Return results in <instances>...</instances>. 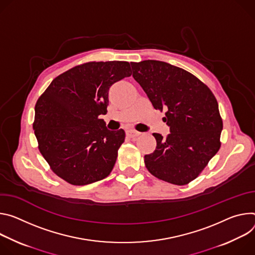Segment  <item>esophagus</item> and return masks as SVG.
<instances>
[{
    "label": "esophagus",
    "instance_id": "obj_1",
    "mask_svg": "<svg viewBox=\"0 0 255 255\" xmlns=\"http://www.w3.org/2000/svg\"><path fill=\"white\" fill-rule=\"evenodd\" d=\"M127 134L129 136V137H135L137 135H139V132L134 130V129H128L127 130Z\"/></svg>",
    "mask_w": 255,
    "mask_h": 255
}]
</instances>
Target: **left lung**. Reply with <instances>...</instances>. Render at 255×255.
Listing matches in <instances>:
<instances>
[{
    "label": "left lung",
    "instance_id": "left-lung-1",
    "mask_svg": "<svg viewBox=\"0 0 255 255\" xmlns=\"http://www.w3.org/2000/svg\"><path fill=\"white\" fill-rule=\"evenodd\" d=\"M133 79L155 109L165 110L170 128L165 138L154 132L156 150L145 155L150 173L184 185L197 177L221 147L223 122L219 105L208 86L187 71L165 62L130 63Z\"/></svg>",
    "mask_w": 255,
    "mask_h": 255
}]
</instances>
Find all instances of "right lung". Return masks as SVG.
<instances>
[{"mask_svg":"<svg viewBox=\"0 0 255 255\" xmlns=\"http://www.w3.org/2000/svg\"><path fill=\"white\" fill-rule=\"evenodd\" d=\"M128 62H92L56 77L35 105L33 129L38 148L59 177L86 185L109 175L125 142L123 128L109 130L108 91L129 77Z\"/></svg>","mask_w":255,"mask_h":255,"instance_id":"1","label":"right lung"}]
</instances>
